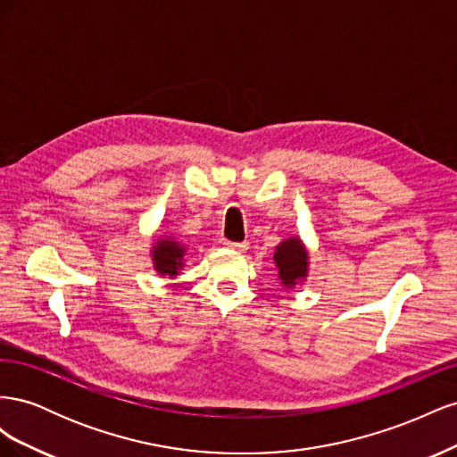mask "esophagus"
<instances>
[{"label":"esophagus","mask_w":457,"mask_h":457,"mask_svg":"<svg viewBox=\"0 0 457 457\" xmlns=\"http://www.w3.org/2000/svg\"><path fill=\"white\" fill-rule=\"evenodd\" d=\"M225 247H230V250H237V252H244L247 250V242H232V240H225L223 242Z\"/></svg>","instance_id":"obj_1"}]
</instances>
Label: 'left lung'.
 Listing matches in <instances>:
<instances>
[{
  "instance_id": "1",
  "label": "left lung",
  "mask_w": 457,
  "mask_h": 457,
  "mask_svg": "<svg viewBox=\"0 0 457 457\" xmlns=\"http://www.w3.org/2000/svg\"><path fill=\"white\" fill-rule=\"evenodd\" d=\"M274 262L278 267V278L282 286L292 287L307 276L309 257L299 238H287L276 247Z\"/></svg>"
}]
</instances>
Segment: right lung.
Segmentation results:
<instances>
[{
  "mask_svg": "<svg viewBox=\"0 0 457 457\" xmlns=\"http://www.w3.org/2000/svg\"><path fill=\"white\" fill-rule=\"evenodd\" d=\"M183 255H185V247L181 244L173 242L171 238L158 240L154 250H152L154 269L160 274H170V276H175L177 270L183 267Z\"/></svg>",
  "mask_w": 457,
  "mask_h": 457,
  "instance_id": "add662e5",
  "label": "right lung"
}]
</instances>
